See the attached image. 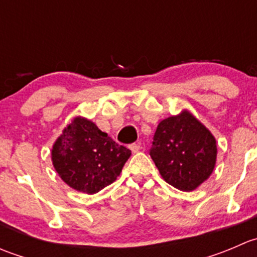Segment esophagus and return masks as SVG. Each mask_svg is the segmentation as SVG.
Returning a JSON list of instances; mask_svg holds the SVG:
<instances>
[{"label": "esophagus", "instance_id": "34e87169", "mask_svg": "<svg viewBox=\"0 0 257 257\" xmlns=\"http://www.w3.org/2000/svg\"><path fill=\"white\" fill-rule=\"evenodd\" d=\"M129 149L132 150V153H138L141 150V144L139 143H133L129 145Z\"/></svg>", "mask_w": 257, "mask_h": 257}]
</instances>
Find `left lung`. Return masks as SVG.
<instances>
[{
    "instance_id": "1",
    "label": "left lung",
    "mask_w": 257,
    "mask_h": 257,
    "mask_svg": "<svg viewBox=\"0 0 257 257\" xmlns=\"http://www.w3.org/2000/svg\"><path fill=\"white\" fill-rule=\"evenodd\" d=\"M168 184L191 191L210 177L216 163V141L188 110L159 123L149 152Z\"/></svg>"
}]
</instances>
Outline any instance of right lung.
<instances>
[{"label": "right lung", "instance_id": "1", "mask_svg": "<svg viewBox=\"0 0 257 257\" xmlns=\"http://www.w3.org/2000/svg\"><path fill=\"white\" fill-rule=\"evenodd\" d=\"M131 154L93 121L77 116L53 144L52 163L71 188L95 194L115 181Z\"/></svg>", "mask_w": 257, "mask_h": 257}]
</instances>
